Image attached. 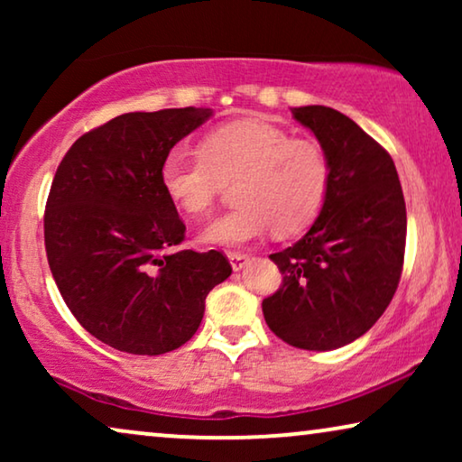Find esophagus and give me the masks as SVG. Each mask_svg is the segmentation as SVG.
Returning a JSON list of instances; mask_svg holds the SVG:
<instances>
[{
  "label": "esophagus",
  "mask_w": 462,
  "mask_h": 462,
  "mask_svg": "<svg viewBox=\"0 0 462 462\" xmlns=\"http://www.w3.org/2000/svg\"><path fill=\"white\" fill-rule=\"evenodd\" d=\"M229 261H231V267L233 271H239L245 267V263L250 261V254H244V252H229Z\"/></svg>",
  "instance_id": "1"
}]
</instances>
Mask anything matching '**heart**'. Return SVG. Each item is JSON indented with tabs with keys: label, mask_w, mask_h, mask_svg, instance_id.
Here are the masks:
<instances>
[{
	"label": "heart",
	"mask_w": 462,
	"mask_h": 462,
	"mask_svg": "<svg viewBox=\"0 0 462 462\" xmlns=\"http://www.w3.org/2000/svg\"><path fill=\"white\" fill-rule=\"evenodd\" d=\"M237 180V208L201 231L206 244L237 248L275 231L294 236L319 217L330 189V162L319 141L292 136L267 119H239L201 141V155L172 149L160 182L187 217H206L225 182Z\"/></svg>",
	"instance_id": "b5f03b06"
}]
</instances>
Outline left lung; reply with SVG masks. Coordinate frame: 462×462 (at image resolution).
Returning a JSON list of instances; mask_svg holds the SVG:
<instances>
[{"label":"left lung","mask_w":462,"mask_h":462,"mask_svg":"<svg viewBox=\"0 0 462 462\" xmlns=\"http://www.w3.org/2000/svg\"><path fill=\"white\" fill-rule=\"evenodd\" d=\"M330 162L319 217L290 248L269 258L283 280L263 300L275 337L307 351L353 343L393 299L406 252V201L391 155L337 109L296 106Z\"/></svg>","instance_id":"1"}]
</instances>
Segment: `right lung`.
Listing matches in <instances>:
<instances>
[{
  "mask_svg": "<svg viewBox=\"0 0 462 462\" xmlns=\"http://www.w3.org/2000/svg\"><path fill=\"white\" fill-rule=\"evenodd\" d=\"M210 116L124 113L79 136L56 170L43 214L50 271L75 319L113 349H179L231 275L223 252L176 248L185 223L160 182L163 157Z\"/></svg>",
  "mask_w": 462,
  "mask_h": 462,
  "instance_id": "add662e5",
  "label": "right lung"
}]
</instances>
